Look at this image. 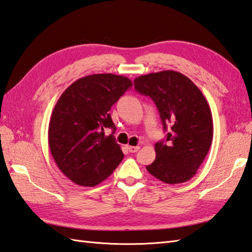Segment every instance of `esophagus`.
<instances>
[{
	"mask_svg": "<svg viewBox=\"0 0 252 252\" xmlns=\"http://www.w3.org/2000/svg\"><path fill=\"white\" fill-rule=\"evenodd\" d=\"M126 148H127V150L130 151V153H136V151H138V149H139V147L138 146H126Z\"/></svg>",
	"mask_w": 252,
	"mask_h": 252,
	"instance_id": "esophagus-1",
	"label": "esophagus"
}]
</instances>
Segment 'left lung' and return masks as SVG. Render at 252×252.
I'll return each mask as SVG.
<instances>
[{
	"mask_svg": "<svg viewBox=\"0 0 252 252\" xmlns=\"http://www.w3.org/2000/svg\"><path fill=\"white\" fill-rule=\"evenodd\" d=\"M159 110L165 140L155 145L156 160L147 171L165 184H183L196 174L213 142V117L201 90L181 73L162 71L134 80Z\"/></svg>",
	"mask_w": 252,
	"mask_h": 252,
	"instance_id": "1",
	"label": "left lung"
}]
</instances>
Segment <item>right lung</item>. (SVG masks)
I'll return each instance as SVG.
<instances>
[{"instance_id": "obj_1", "label": "right lung", "mask_w": 252, "mask_h": 252, "mask_svg": "<svg viewBox=\"0 0 252 252\" xmlns=\"http://www.w3.org/2000/svg\"><path fill=\"white\" fill-rule=\"evenodd\" d=\"M131 87L125 76L93 74L74 81L58 99L49 121V148L58 167L73 183L94 187L124 159L109 110ZM105 128L113 133L105 136Z\"/></svg>"}]
</instances>
